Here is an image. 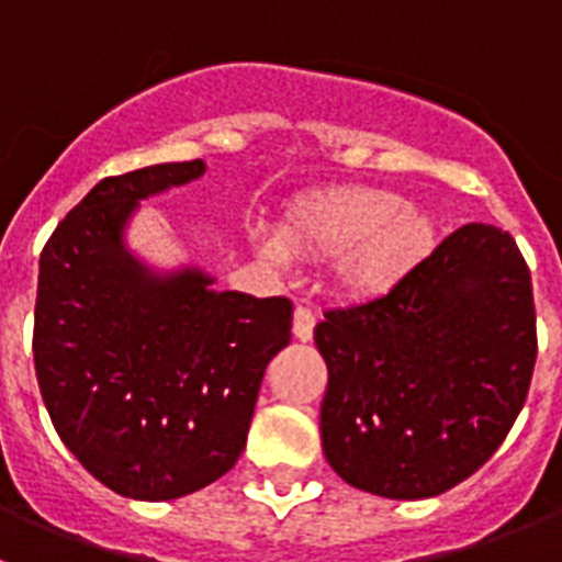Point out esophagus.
<instances>
[{"mask_svg":"<svg viewBox=\"0 0 562 562\" xmlns=\"http://www.w3.org/2000/svg\"><path fill=\"white\" fill-rule=\"evenodd\" d=\"M292 331H295L297 340H312V331H315V312L310 306H297L295 321H292Z\"/></svg>","mask_w":562,"mask_h":562,"instance_id":"1","label":"esophagus"}]
</instances>
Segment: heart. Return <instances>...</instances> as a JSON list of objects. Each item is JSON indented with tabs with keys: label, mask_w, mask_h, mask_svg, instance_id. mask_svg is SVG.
I'll return each instance as SVG.
<instances>
[{
	"label": "heart",
	"mask_w": 562,
	"mask_h": 562,
	"mask_svg": "<svg viewBox=\"0 0 562 562\" xmlns=\"http://www.w3.org/2000/svg\"><path fill=\"white\" fill-rule=\"evenodd\" d=\"M436 241L428 213L402 205L380 188H331L297 202L281 227V248L258 238V250L281 261L284 250L297 258H340L337 278L355 295H376L408 276Z\"/></svg>",
	"instance_id": "heart-1"
}]
</instances>
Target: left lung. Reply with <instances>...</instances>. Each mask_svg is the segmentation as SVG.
Wrapping results in <instances>:
<instances>
[{"label": "left lung", "mask_w": 562, "mask_h": 562, "mask_svg": "<svg viewBox=\"0 0 562 562\" xmlns=\"http://www.w3.org/2000/svg\"><path fill=\"white\" fill-rule=\"evenodd\" d=\"M315 342L331 470L362 493L430 498L470 479L524 408L532 276L509 233L470 222L385 295L326 310Z\"/></svg>", "instance_id": "obj_1"}]
</instances>
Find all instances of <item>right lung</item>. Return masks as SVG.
Wrapping results in <instances>:
<instances>
[{
  "label": "right lung",
  "mask_w": 562,
  "mask_h": 562,
  "mask_svg": "<svg viewBox=\"0 0 562 562\" xmlns=\"http://www.w3.org/2000/svg\"><path fill=\"white\" fill-rule=\"evenodd\" d=\"M205 162L106 177L58 222L38 261L33 360L53 428L117 495L171 501L213 484L247 445L267 362L292 340L290 297L148 278L121 245L134 202Z\"/></svg>",
  "instance_id": "1"
}]
</instances>
